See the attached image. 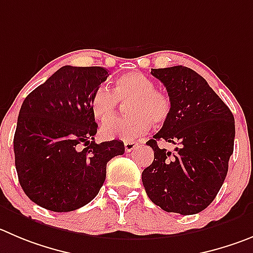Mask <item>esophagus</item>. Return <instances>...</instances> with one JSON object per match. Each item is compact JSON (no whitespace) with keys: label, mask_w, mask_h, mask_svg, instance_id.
Instances as JSON below:
<instances>
[{"label":"esophagus","mask_w":253,"mask_h":253,"mask_svg":"<svg viewBox=\"0 0 253 253\" xmlns=\"http://www.w3.org/2000/svg\"><path fill=\"white\" fill-rule=\"evenodd\" d=\"M125 150H126V152H131L132 150H134V148L137 147L138 143L136 142H125Z\"/></svg>","instance_id":"obj_1"}]
</instances>
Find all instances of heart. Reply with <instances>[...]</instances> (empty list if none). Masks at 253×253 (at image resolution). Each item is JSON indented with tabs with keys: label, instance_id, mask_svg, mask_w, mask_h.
<instances>
[{
	"label": "heart",
	"instance_id": "1",
	"mask_svg": "<svg viewBox=\"0 0 253 253\" xmlns=\"http://www.w3.org/2000/svg\"><path fill=\"white\" fill-rule=\"evenodd\" d=\"M155 88L152 80L142 72H127L115 80L113 92L106 86L94 89L91 108L101 122L112 119L119 101L132 100L128 105V113L132 116L106 124L102 127L103 137L133 142L147 133L152 124H164L171 113V100L166 93Z\"/></svg>",
	"mask_w": 253,
	"mask_h": 253
}]
</instances>
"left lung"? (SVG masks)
<instances>
[{"label":"left lung","instance_id":"left-lung-1","mask_svg":"<svg viewBox=\"0 0 253 253\" xmlns=\"http://www.w3.org/2000/svg\"><path fill=\"white\" fill-rule=\"evenodd\" d=\"M151 73L166 87L171 113L146 143L155 159L142 172L143 187L164 211L198 213L213 201L226 178L235 119L206 80L191 68H152ZM160 139L176 144L174 152L160 149Z\"/></svg>","mask_w":253,"mask_h":253}]
</instances>
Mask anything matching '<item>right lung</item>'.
<instances>
[{"mask_svg": "<svg viewBox=\"0 0 253 253\" xmlns=\"http://www.w3.org/2000/svg\"><path fill=\"white\" fill-rule=\"evenodd\" d=\"M107 76L97 66H63L23 101L15 165L21 187L39 206L70 212L87 205L105 182L107 162L124 155L120 140L94 142L91 97Z\"/></svg>", "mask_w": 253, "mask_h": 253, "instance_id": "add662e5", "label": "right lung"}]
</instances>
